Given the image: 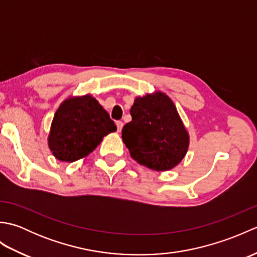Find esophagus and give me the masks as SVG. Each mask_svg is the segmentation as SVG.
Returning <instances> with one entry per match:
<instances>
[{"label":"esophagus","instance_id":"esophagus-1","mask_svg":"<svg viewBox=\"0 0 257 257\" xmlns=\"http://www.w3.org/2000/svg\"><path fill=\"white\" fill-rule=\"evenodd\" d=\"M116 124H117V129H118V132L120 133V132H121L122 127H123V122H122V121H117V122H116Z\"/></svg>","mask_w":257,"mask_h":257}]
</instances>
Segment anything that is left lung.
<instances>
[{
	"label": "left lung",
	"mask_w": 257,
	"mask_h": 257,
	"mask_svg": "<svg viewBox=\"0 0 257 257\" xmlns=\"http://www.w3.org/2000/svg\"><path fill=\"white\" fill-rule=\"evenodd\" d=\"M133 120L122 128L130 156L151 170L167 171L179 165L189 147V134L177 108L166 94L156 92L135 99Z\"/></svg>",
	"instance_id": "obj_1"
}]
</instances>
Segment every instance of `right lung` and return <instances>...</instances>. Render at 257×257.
<instances>
[{
	"mask_svg": "<svg viewBox=\"0 0 257 257\" xmlns=\"http://www.w3.org/2000/svg\"><path fill=\"white\" fill-rule=\"evenodd\" d=\"M117 130L109 113L90 95L65 100L54 116L48 146L56 159L74 162L88 156Z\"/></svg>",
	"mask_w": 257,
	"mask_h": 257,
	"instance_id": "right-lung-1",
	"label": "right lung"
}]
</instances>
